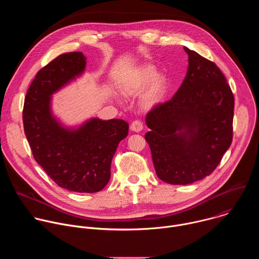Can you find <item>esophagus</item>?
Here are the masks:
<instances>
[{
  "mask_svg": "<svg viewBox=\"0 0 259 259\" xmlns=\"http://www.w3.org/2000/svg\"><path fill=\"white\" fill-rule=\"evenodd\" d=\"M130 129L134 132H140L143 129V123L140 120H135L132 122Z\"/></svg>",
  "mask_w": 259,
  "mask_h": 259,
  "instance_id": "34e87169",
  "label": "esophagus"
}]
</instances>
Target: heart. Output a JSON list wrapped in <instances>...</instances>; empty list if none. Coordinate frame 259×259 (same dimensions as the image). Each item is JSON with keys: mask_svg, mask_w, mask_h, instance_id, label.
Instances as JSON below:
<instances>
[{"mask_svg": "<svg viewBox=\"0 0 259 259\" xmlns=\"http://www.w3.org/2000/svg\"><path fill=\"white\" fill-rule=\"evenodd\" d=\"M146 85L148 88L143 95L142 103L146 108H153L163 100L168 87L167 78L163 73H156L155 66L151 64L141 66L125 82L122 92L125 96H137L143 92Z\"/></svg>", "mask_w": 259, "mask_h": 259, "instance_id": "1", "label": "heart"}]
</instances>
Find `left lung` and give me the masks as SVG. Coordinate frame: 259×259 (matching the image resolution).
<instances>
[{
    "instance_id": "1",
    "label": "left lung",
    "mask_w": 259,
    "mask_h": 259,
    "mask_svg": "<svg viewBox=\"0 0 259 259\" xmlns=\"http://www.w3.org/2000/svg\"><path fill=\"white\" fill-rule=\"evenodd\" d=\"M187 76L174 96L145 117L144 135L157 176L170 184H190L210 175L233 140L234 94L212 61L184 47Z\"/></svg>"
}]
</instances>
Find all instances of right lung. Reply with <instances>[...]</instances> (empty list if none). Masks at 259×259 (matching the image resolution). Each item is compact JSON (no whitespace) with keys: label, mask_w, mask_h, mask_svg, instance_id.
I'll return each instance as SVG.
<instances>
[{"label":"right lung","mask_w":259,"mask_h":259,"mask_svg":"<svg viewBox=\"0 0 259 259\" xmlns=\"http://www.w3.org/2000/svg\"><path fill=\"white\" fill-rule=\"evenodd\" d=\"M82 52L57 56L36 72L23 105V127L32 156L60 188L97 193L109 181L110 164L128 135L124 120L91 119L77 130L62 127L52 116L51 95L84 71Z\"/></svg>","instance_id":"1"}]
</instances>
